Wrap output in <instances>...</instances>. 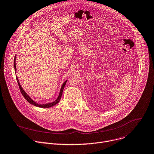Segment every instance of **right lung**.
Wrapping results in <instances>:
<instances>
[{"label":"right lung","instance_id":"1","mask_svg":"<svg viewBox=\"0 0 154 154\" xmlns=\"http://www.w3.org/2000/svg\"><path fill=\"white\" fill-rule=\"evenodd\" d=\"M16 56H15V58H14V69H15V71H16ZM16 79H17V83H18V85H19V89L20 90V92L22 93V94L23 95V96L25 97V98L29 102V103L34 106H35L37 107H39V108H50V107H52L53 106H54L55 105L57 104L60 100L61 99V97H62V92H63V89H64V87L66 83V82L67 80H66L63 84L62 85V88L60 89V93H59V97L58 98L56 99V100H55L54 101L52 102V103H46V104H43V105H42V104H38L35 101H34V100H32L31 97L25 92V91L23 89V88H22L21 85H20V83H19V81L18 80V78L16 76Z\"/></svg>","mask_w":154,"mask_h":154}]
</instances>
